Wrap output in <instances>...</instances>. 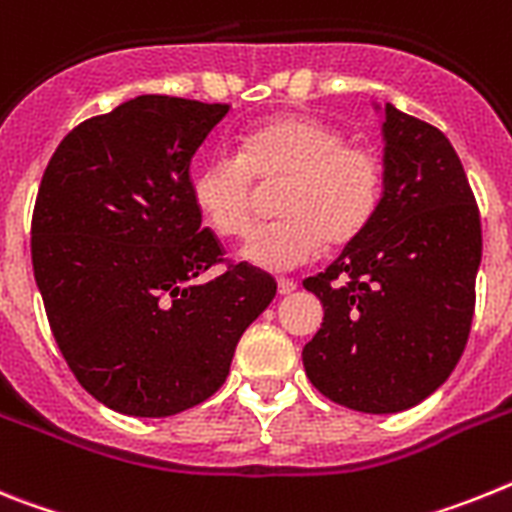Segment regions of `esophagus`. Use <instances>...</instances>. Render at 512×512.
I'll return each mask as SVG.
<instances>
[{
    "label": "esophagus",
    "mask_w": 512,
    "mask_h": 512,
    "mask_svg": "<svg viewBox=\"0 0 512 512\" xmlns=\"http://www.w3.org/2000/svg\"><path fill=\"white\" fill-rule=\"evenodd\" d=\"M293 291H296V281H291V278H278V293L281 296H288Z\"/></svg>",
    "instance_id": "34e87169"
}]
</instances>
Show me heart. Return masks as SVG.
<instances>
[{"label": "heart", "mask_w": 512, "mask_h": 512, "mask_svg": "<svg viewBox=\"0 0 512 512\" xmlns=\"http://www.w3.org/2000/svg\"><path fill=\"white\" fill-rule=\"evenodd\" d=\"M252 177L286 180L273 224L242 247V260L270 273L296 270L324 242H353L379 211L384 162L373 149L348 144L345 133L311 115H275L242 136L239 157L216 154L193 175L190 195L221 237H244L252 226Z\"/></svg>", "instance_id": "heart-1"}]
</instances>
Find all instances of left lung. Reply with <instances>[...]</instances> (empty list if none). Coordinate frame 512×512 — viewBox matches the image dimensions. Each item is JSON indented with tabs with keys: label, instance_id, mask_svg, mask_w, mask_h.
<instances>
[{
	"label": "left lung",
	"instance_id": "1",
	"mask_svg": "<svg viewBox=\"0 0 512 512\" xmlns=\"http://www.w3.org/2000/svg\"><path fill=\"white\" fill-rule=\"evenodd\" d=\"M384 193L371 224L304 288L322 327L304 368L332 402L371 415L410 410L459 363L474 317L482 224L451 141L386 102Z\"/></svg>",
	"mask_w": 512,
	"mask_h": 512
}]
</instances>
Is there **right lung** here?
<instances>
[{"label": "right lung", "instance_id": "obj_1", "mask_svg": "<svg viewBox=\"0 0 512 512\" xmlns=\"http://www.w3.org/2000/svg\"><path fill=\"white\" fill-rule=\"evenodd\" d=\"M229 105L139 95L84 121L53 151L33 211V273L79 384L131 417L206 402L242 332L275 296L221 257L190 195V162Z\"/></svg>", "mask_w": 512, "mask_h": 512}]
</instances>
